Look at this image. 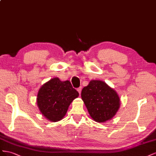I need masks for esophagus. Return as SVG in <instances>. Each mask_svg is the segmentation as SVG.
Listing matches in <instances>:
<instances>
[{"instance_id":"1","label":"esophagus","mask_w":156,"mask_h":156,"mask_svg":"<svg viewBox=\"0 0 156 156\" xmlns=\"http://www.w3.org/2000/svg\"><path fill=\"white\" fill-rule=\"evenodd\" d=\"M77 91H78V93H79V94L80 95V93H81V91H82V87H78V89H77Z\"/></svg>"}]
</instances>
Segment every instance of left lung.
<instances>
[{"mask_svg":"<svg viewBox=\"0 0 156 156\" xmlns=\"http://www.w3.org/2000/svg\"><path fill=\"white\" fill-rule=\"evenodd\" d=\"M81 97L90 116L99 123L112 119L120 106L116 91L103 81L91 80L82 89Z\"/></svg>","mask_w":156,"mask_h":156,"instance_id":"obj_1","label":"left lung"}]
</instances>
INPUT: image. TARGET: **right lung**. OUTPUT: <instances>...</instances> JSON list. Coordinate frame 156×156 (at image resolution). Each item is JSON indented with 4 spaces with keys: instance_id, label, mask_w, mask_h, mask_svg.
Wrapping results in <instances>:
<instances>
[{
    "instance_id": "obj_1",
    "label": "right lung",
    "mask_w": 156,
    "mask_h": 156,
    "mask_svg": "<svg viewBox=\"0 0 156 156\" xmlns=\"http://www.w3.org/2000/svg\"><path fill=\"white\" fill-rule=\"evenodd\" d=\"M78 95L69 80L62 82L59 78H53L40 89L37 103L44 116L56 122L63 118L69 105Z\"/></svg>"
}]
</instances>
